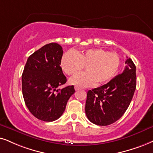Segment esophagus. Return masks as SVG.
<instances>
[{"instance_id":"34e87169","label":"esophagus","mask_w":153,"mask_h":153,"mask_svg":"<svg viewBox=\"0 0 153 153\" xmlns=\"http://www.w3.org/2000/svg\"><path fill=\"white\" fill-rule=\"evenodd\" d=\"M80 89H81V88H80V87H78V86H75V90H76V91L80 90Z\"/></svg>"}]
</instances>
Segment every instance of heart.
<instances>
[{
  "label": "heart",
  "mask_w": 153,
  "mask_h": 153,
  "mask_svg": "<svg viewBox=\"0 0 153 153\" xmlns=\"http://www.w3.org/2000/svg\"><path fill=\"white\" fill-rule=\"evenodd\" d=\"M121 63L116 53L102 49H91L82 52L68 51L61 59V67L66 75H74L85 67V73H80L70 80L71 85L89 87L96 82L102 85L114 77Z\"/></svg>",
  "instance_id": "heart-1"
}]
</instances>
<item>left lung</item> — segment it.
<instances>
[{"label": "left lung", "instance_id": "obj_1", "mask_svg": "<svg viewBox=\"0 0 153 153\" xmlns=\"http://www.w3.org/2000/svg\"><path fill=\"white\" fill-rule=\"evenodd\" d=\"M125 64L122 73L107 84L88 92L85 114L94 124H111L128 109L136 88V68L130 58L126 57Z\"/></svg>", "mask_w": 153, "mask_h": 153}]
</instances>
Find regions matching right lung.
<instances>
[{"instance_id": "right-lung-1", "label": "right lung", "mask_w": 153, "mask_h": 153, "mask_svg": "<svg viewBox=\"0 0 153 153\" xmlns=\"http://www.w3.org/2000/svg\"><path fill=\"white\" fill-rule=\"evenodd\" d=\"M63 53L59 44H46L30 56L24 68L22 90L25 104L42 121H53L61 117L75 92L73 85L58 88L67 81L60 66Z\"/></svg>"}]
</instances>
